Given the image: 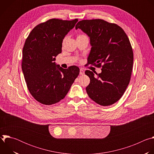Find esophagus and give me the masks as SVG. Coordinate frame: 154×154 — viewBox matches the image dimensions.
<instances>
[{"mask_svg":"<svg viewBox=\"0 0 154 154\" xmlns=\"http://www.w3.org/2000/svg\"><path fill=\"white\" fill-rule=\"evenodd\" d=\"M85 74V71H84V70L83 69H80V75H83Z\"/></svg>","mask_w":154,"mask_h":154,"instance_id":"1","label":"esophagus"}]
</instances>
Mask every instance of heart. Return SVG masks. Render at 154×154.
I'll use <instances>...</instances> for the list:
<instances>
[{"label":"heart","mask_w":154,"mask_h":154,"mask_svg":"<svg viewBox=\"0 0 154 154\" xmlns=\"http://www.w3.org/2000/svg\"><path fill=\"white\" fill-rule=\"evenodd\" d=\"M83 36V35H79L78 36Z\"/></svg>","instance_id":"heart-1"}]
</instances>
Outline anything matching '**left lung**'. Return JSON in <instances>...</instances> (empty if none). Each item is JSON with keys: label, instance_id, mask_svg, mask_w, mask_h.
Returning <instances> with one entry per match:
<instances>
[{"label": "left lung", "instance_id": "8db88e82", "mask_svg": "<svg viewBox=\"0 0 154 154\" xmlns=\"http://www.w3.org/2000/svg\"><path fill=\"white\" fill-rule=\"evenodd\" d=\"M77 29L90 38L92 48L87 64L102 68L97 76L85 71L90 79L87 94L100 105H112L121 98L130 81L134 53L129 39L120 26L103 19L82 20L75 26Z\"/></svg>", "mask_w": 154, "mask_h": 154}]
</instances>
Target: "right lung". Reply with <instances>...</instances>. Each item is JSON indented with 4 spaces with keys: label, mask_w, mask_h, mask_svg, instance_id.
Instances as JSON below:
<instances>
[{
    "label": "right lung",
    "mask_w": 154,
    "mask_h": 154,
    "mask_svg": "<svg viewBox=\"0 0 154 154\" xmlns=\"http://www.w3.org/2000/svg\"><path fill=\"white\" fill-rule=\"evenodd\" d=\"M77 21L49 19L35 27L26 40L22 70L29 92L42 104L60 102L79 74L76 66L63 69L54 62L55 57L61 53L63 39Z\"/></svg>",
    "instance_id": "1"
}]
</instances>
